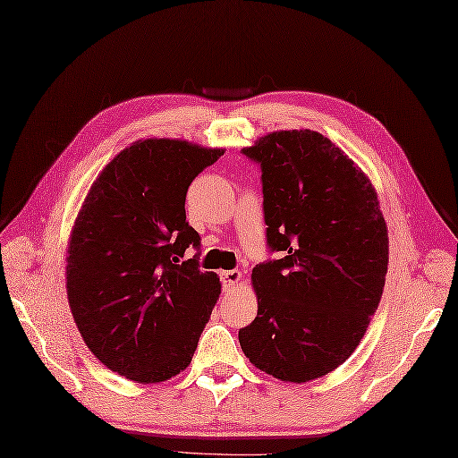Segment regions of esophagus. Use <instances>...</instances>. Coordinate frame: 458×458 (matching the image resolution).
<instances>
[{
	"label": "esophagus",
	"instance_id": "esophagus-1",
	"mask_svg": "<svg viewBox=\"0 0 458 458\" xmlns=\"http://www.w3.org/2000/svg\"><path fill=\"white\" fill-rule=\"evenodd\" d=\"M241 280H242V274L239 270L221 272V282H223V287H225V289H233Z\"/></svg>",
	"mask_w": 458,
	"mask_h": 458
}]
</instances>
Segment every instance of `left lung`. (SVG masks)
<instances>
[{
  "mask_svg": "<svg viewBox=\"0 0 458 458\" xmlns=\"http://www.w3.org/2000/svg\"><path fill=\"white\" fill-rule=\"evenodd\" d=\"M242 153L260 163L266 237L284 256L252 267L259 313L239 330L241 348L260 371L309 383L348 360L369 327L386 223L369 176L318 131H272Z\"/></svg>",
  "mask_w": 458,
  "mask_h": 458,
  "instance_id": "1",
  "label": "left lung"
}]
</instances>
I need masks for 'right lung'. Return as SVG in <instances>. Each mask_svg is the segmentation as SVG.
Segmentation results:
<instances>
[{
    "label": "right lung",
    "instance_id": "add662e5",
    "mask_svg": "<svg viewBox=\"0 0 458 458\" xmlns=\"http://www.w3.org/2000/svg\"><path fill=\"white\" fill-rule=\"evenodd\" d=\"M223 149L186 140L133 141L89 188L68 242L65 287L83 342L110 371L163 383L184 371L221 284L202 272L186 192Z\"/></svg>",
    "mask_w": 458,
    "mask_h": 458
}]
</instances>
